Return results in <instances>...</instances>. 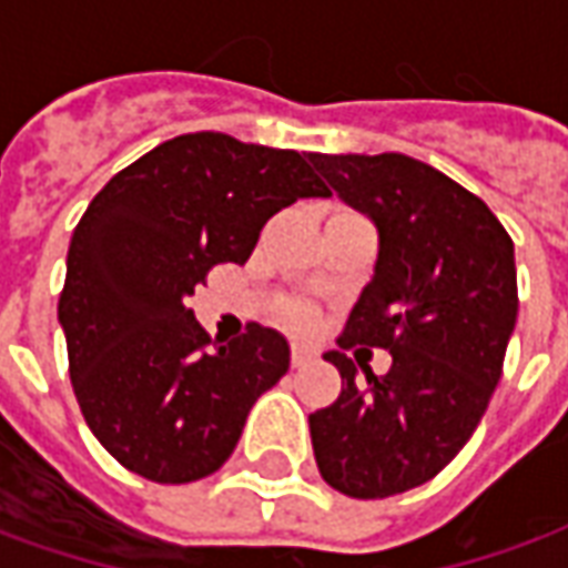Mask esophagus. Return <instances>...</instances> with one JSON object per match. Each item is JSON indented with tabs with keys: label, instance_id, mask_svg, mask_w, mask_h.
Segmentation results:
<instances>
[{
	"label": "esophagus",
	"instance_id": "1",
	"mask_svg": "<svg viewBox=\"0 0 568 568\" xmlns=\"http://www.w3.org/2000/svg\"><path fill=\"white\" fill-rule=\"evenodd\" d=\"M310 362H313V353H310L307 346L292 344V368H304Z\"/></svg>",
	"mask_w": 568,
	"mask_h": 568
}]
</instances>
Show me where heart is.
Segmentation results:
<instances>
[{
  "label": "heart",
  "instance_id": "b5f03b06",
  "mask_svg": "<svg viewBox=\"0 0 568 568\" xmlns=\"http://www.w3.org/2000/svg\"><path fill=\"white\" fill-rule=\"evenodd\" d=\"M280 316H283L285 325L304 332V328H310V325L316 322V310L310 307V304H304V301H285L283 310H280Z\"/></svg>",
  "mask_w": 568,
  "mask_h": 568
}]
</instances>
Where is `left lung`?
Wrapping results in <instances>:
<instances>
[{
	"instance_id": "left-lung-1",
	"label": "left lung",
	"mask_w": 568,
	"mask_h": 568,
	"mask_svg": "<svg viewBox=\"0 0 568 568\" xmlns=\"http://www.w3.org/2000/svg\"><path fill=\"white\" fill-rule=\"evenodd\" d=\"M341 197L381 231L374 280L341 349L381 346L393 368L356 381L344 353L337 402L310 414L325 484L386 499L426 484L475 435L517 322L514 243L484 200L407 154H310Z\"/></svg>"
}]
</instances>
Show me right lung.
I'll list each match as a JSON object with an SVG mask.
<instances>
[{
  "label": "right lung",
  "mask_w": 568,
  "mask_h": 568,
  "mask_svg": "<svg viewBox=\"0 0 568 568\" xmlns=\"http://www.w3.org/2000/svg\"><path fill=\"white\" fill-rule=\"evenodd\" d=\"M307 158L185 133L112 175L75 224L57 304L69 377L84 423L133 475L219 471L288 371L283 334L248 322L212 341L185 301L215 264H246L271 215L332 194Z\"/></svg>",
  "instance_id": "1"
}]
</instances>
